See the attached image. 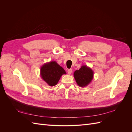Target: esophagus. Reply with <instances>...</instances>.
Here are the masks:
<instances>
[{"mask_svg":"<svg viewBox=\"0 0 132 132\" xmlns=\"http://www.w3.org/2000/svg\"><path fill=\"white\" fill-rule=\"evenodd\" d=\"M71 73H72V70H71V69L68 70V73L69 74H71Z\"/></svg>","mask_w":132,"mask_h":132,"instance_id":"34e87169","label":"esophagus"}]
</instances>
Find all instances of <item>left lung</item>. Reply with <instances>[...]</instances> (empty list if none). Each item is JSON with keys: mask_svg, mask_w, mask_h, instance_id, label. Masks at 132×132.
I'll use <instances>...</instances> for the list:
<instances>
[{"mask_svg": "<svg viewBox=\"0 0 132 132\" xmlns=\"http://www.w3.org/2000/svg\"><path fill=\"white\" fill-rule=\"evenodd\" d=\"M74 77L77 84L80 87H84L91 82L94 78V71L90 67L82 65L79 70L74 71Z\"/></svg>", "mask_w": 132, "mask_h": 132, "instance_id": "obj_1", "label": "left lung"}]
</instances>
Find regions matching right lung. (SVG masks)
Wrapping results in <instances>:
<instances>
[{"instance_id": "1", "label": "right lung", "mask_w": 132, "mask_h": 132, "mask_svg": "<svg viewBox=\"0 0 132 132\" xmlns=\"http://www.w3.org/2000/svg\"><path fill=\"white\" fill-rule=\"evenodd\" d=\"M65 74L64 69L55 61L46 63L41 67V77L50 86L56 85L62 75Z\"/></svg>"}]
</instances>
